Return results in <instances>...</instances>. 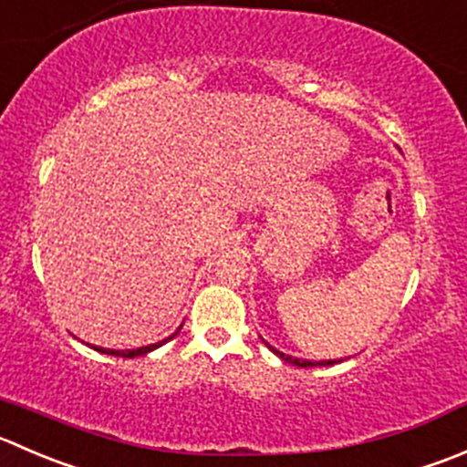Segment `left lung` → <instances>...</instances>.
<instances>
[{
	"label": "left lung",
	"instance_id": "1",
	"mask_svg": "<svg viewBox=\"0 0 467 467\" xmlns=\"http://www.w3.org/2000/svg\"><path fill=\"white\" fill-rule=\"evenodd\" d=\"M266 347L271 348V351H274L275 356H278V358H283L285 363H289V365H296V368H317V365H335V363H339V360H319V363H312V360H303V358H294V356H287V354H283V351H278V348H274L271 347L269 342H265Z\"/></svg>",
	"mask_w": 467,
	"mask_h": 467
}]
</instances>
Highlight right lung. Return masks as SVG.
I'll list each match as a JSON object with an SVG mask.
<instances>
[{
	"label": "right lung",
	"instance_id": "right-lung-1",
	"mask_svg": "<svg viewBox=\"0 0 467 467\" xmlns=\"http://www.w3.org/2000/svg\"><path fill=\"white\" fill-rule=\"evenodd\" d=\"M180 328H182V326H180ZM180 328L175 330V333L171 335V337L161 339V342H157V344H148V347L125 348V351H119V348H102V347H93V348H95V351H102V354H107V356H120V358H134V356H146V354H150V351H155L157 347H161V344H164V342H169V339H173L175 335L180 333Z\"/></svg>",
	"mask_w": 467,
	"mask_h": 467
}]
</instances>
